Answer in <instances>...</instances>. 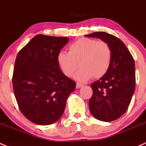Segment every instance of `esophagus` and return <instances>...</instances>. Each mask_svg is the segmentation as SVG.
I'll list each match as a JSON object with an SVG mask.
<instances>
[{
    "label": "esophagus",
    "mask_w": 146,
    "mask_h": 146,
    "mask_svg": "<svg viewBox=\"0 0 146 146\" xmlns=\"http://www.w3.org/2000/svg\"><path fill=\"white\" fill-rule=\"evenodd\" d=\"M83 86V85L82 84H80V83H76V88L78 89V88H80L81 87H82Z\"/></svg>",
    "instance_id": "obj_1"
}]
</instances>
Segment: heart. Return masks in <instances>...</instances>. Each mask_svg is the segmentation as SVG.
Wrapping results in <instances>:
<instances>
[{
  "label": "heart",
  "mask_w": 146,
  "mask_h": 146,
  "mask_svg": "<svg viewBox=\"0 0 146 146\" xmlns=\"http://www.w3.org/2000/svg\"><path fill=\"white\" fill-rule=\"evenodd\" d=\"M57 63L62 73L71 77L78 68L75 79L85 82L90 78H100L108 72L112 61V50L108 42L90 38H80L70 44L68 52L57 54Z\"/></svg>",
  "instance_id": "b5f03b06"
}]
</instances>
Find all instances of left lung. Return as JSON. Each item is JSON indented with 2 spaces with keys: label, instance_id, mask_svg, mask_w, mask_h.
Segmentation results:
<instances>
[{
  "label": "left lung",
  "instance_id": "1",
  "mask_svg": "<svg viewBox=\"0 0 146 146\" xmlns=\"http://www.w3.org/2000/svg\"><path fill=\"white\" fill-rule=\"evenodd\" d=\"M85 37L108 42L112 50L108 72L91 85L93 94L89 101L90 112L104 122L115 120L127 111L136 84L135 64L127 47L117 37L106 32H95Z\"/></svg>",
  "mask_w": 146,
  "mask_h": 146
}]
</instances>
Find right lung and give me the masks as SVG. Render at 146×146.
Wrapping results in <instances>:
<instances>
[{"label": "right lung", "instance_id": "add662e5", "mask_svg": "<svg viewBox=\"0 0 146 146\" xmlns=\"http://www.w3.org/2000/svg\"><path fill=\"white\" fill-rule=\"evenodd\" d=\"M67 37L39 34L19 52L12 85L18 106L29 120L49 125L59 120L76 82L65 76L57 54L68 42Z\"/></svg>", "mask_w": 146, "mask_h": 146}]
</instances>
